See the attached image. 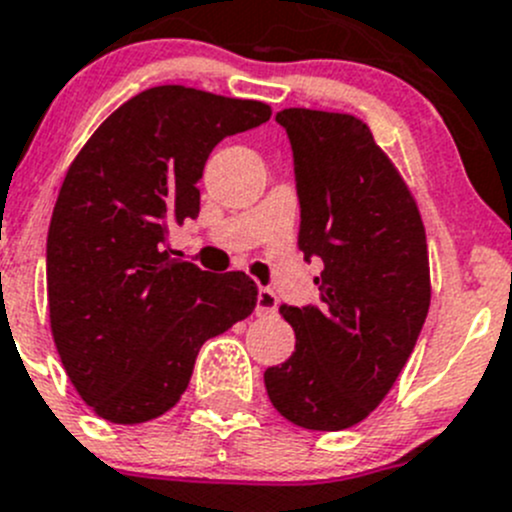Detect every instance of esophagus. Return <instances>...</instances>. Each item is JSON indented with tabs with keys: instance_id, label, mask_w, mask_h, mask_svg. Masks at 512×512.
<instances>
[{
	"instance_id": "esophagus-1",
	"label": "esophagus",
	"mask_w": 512,
	"mask_h": 512,
	"mask_svg": "<svg viewBox=\"0 0 512 512\" xmlns=\"http://www.w3.org/2000/svg\"><path fill=\"white\" fill-rule=\"evenodd\" d=\"M277 312V295L270 287L257 290V315H275Z\"/></svg>"
}]
</instances>
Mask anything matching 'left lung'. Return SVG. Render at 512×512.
I'll list each match as a JSON object with an SVG mask.
<instances>
[{
  "mask_svg": "<svg viewBox=\"0 0 512 512\" xmlns=\"http://www.w3.org/2000/svg\"><path fill=\"white\" fill-rule=\"evenodd\" d=\"M295 160L297 247L320 257V305L280 312L295 352L267 367L277 413L307 430L365 420L398 380L430 307L425 227L408 185L362 119L277 112Z\"/></svg>",
  "mask_w": 512,
  "mask_h": 512,
  "instance_id": "1",
  "label": "left lung"
}]
</instances>
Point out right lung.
<instances>
[{
    "mask_svg": "<svg viewBox=\"0 0 512 512\" xmlns=\"http://www.w3.org/2000/svg\"><path fill=\"white\" fill-rule=\"evenodd\" d=\"M270 114L255 99L162 84L114 109L69 165L47 235L49 325L99 418L165 415L200 347L255 310L245 272L175 260L167 235L200 215L197 182L217 142Z\"/></svg>",
    "mask_w": 512,
    "mask_h": 512,
    "instance_id": "add662e5",
    "label": "right lung"
}]
</instances>
